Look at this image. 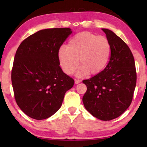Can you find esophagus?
Wrapping results in <instances>:
<instances>
[{
  "label": "esophagus",
  "mask_w": 147,
  "mask_h": 147,
  "mask_svg": "<svg viewBox=\"0 0 147 147\" xmlns=\"http://www.w3.org/2000/svg\"><path fill=\"white\" fill-rule=\"evenodd\" d=\"M80 82H81V81H80V80H77V79L75 80V84H80Z\"/></svg>",
  "instance_id": "obj_1"
}]
</instances>
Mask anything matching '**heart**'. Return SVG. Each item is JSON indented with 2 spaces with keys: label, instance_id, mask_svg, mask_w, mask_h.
Instances as JSON below:
<instances>
[{
  "label": "heart",
  "instance_id": "obj_1",
  "mask_svg": "<svg viewBox=\"0 0 147 147\" xmlns=\"http://www.w3.org/2000/svg\"><path fill=\"white\" fill-rule=\"evenodd\" d=\"M112 46L108 38L90 32H81L69 40L67 47L57 50V58L61 69L71 75L81 66L78 75H96L106 67L111 55Z\"/></svg>",
  "mask_w": 147,
  "mask_h": 147
}]
</instances>
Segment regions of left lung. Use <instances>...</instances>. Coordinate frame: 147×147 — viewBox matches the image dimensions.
<instances>
[{"label":"left lung","mask_w":147,"mask_h":147,"mask_svg":"<svg viewBox=\"0 0 147 147\" xmlns=\"http://www.w3.org/2000/svg\"><path fill=\"white\" fill-rule=\"evenodd\" d=\"M112 46L108 65L103 71L83 80L87 91L84 107L101 120L118 118L131 104L136 84L135 62L130 48L114 32L102 29Z\"/></svg>","instance_id":"1"}]
</instances>
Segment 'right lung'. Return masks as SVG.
Returning <instances> with one entry per match:
<instances>
[{
  "label": "right lung",
  "mask_w": 147,
  "mask_h": 147,
  "mask_svg": "<svg viewBox=\"0 0 147 147\" xmlns=\"http://www.w3.org/2000/svg\"><path fill=\"white\" fill-rule=\"evenodd\" d=\"M72 33L69 28L43 29L22 41L11 71L17 105L28 116L43 120L61 106L74 80L59 66L57 50Z\"/></svg>",
  "instance_id": "right-lung-1"
}]
</instances>
